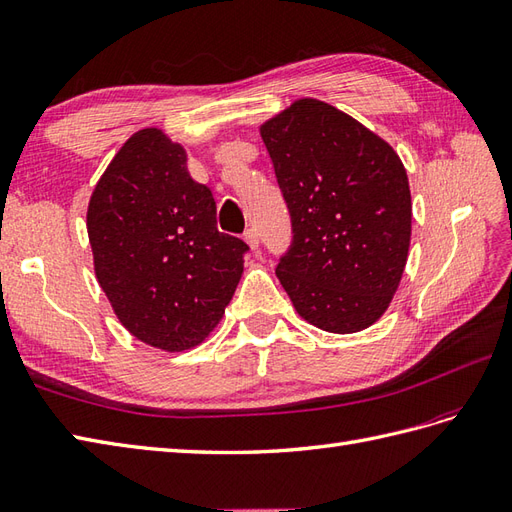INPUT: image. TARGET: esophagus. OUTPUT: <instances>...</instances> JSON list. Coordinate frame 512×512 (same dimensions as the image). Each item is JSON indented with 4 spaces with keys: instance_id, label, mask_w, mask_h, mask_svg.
Returning a JSON list of instances; mask_svg holds the SVG:
<instances>
[{
    "instance_id": "34e87169",
    "label": "esophagus",
    "mask_w": 512,
    "mask_h": 512,
    "mask_svg": "<svg viewBox=\"0 0 512 512\" xmlns=\"http://www.w3.org/2000/svg\"><path fill=\"white\" fill-rule=\"evenodd\" d=\"M244 240H246L248 246H251V251H257V248H259V235H257L255 229H246Z\"/></svg>"
}]
</instances>
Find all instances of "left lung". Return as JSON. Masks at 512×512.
Listing matches in <instances>:
<instances>
[{
	"mask_svg": "<svg viewBox=\"0 0 512 512\" xmlns=\"http://www.w3.org/2000/svg\"><path fill=\"white\" fill-rule=\"evenodd\" d=\"M292 218L277 277L298 316L329 333L368 329L396 294L411 244L398 153L352 116L298 99L261 125Z\"/></svg>",
	"mask_w": 512,
	"mask_h": 512,
	"instance_id": "8db88e82",
	"label": "left lung"
}]
</instances>
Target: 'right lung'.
<instances>
[{
    "label": "right lung",
    "instance_id": "add662e5",
    "mask_svg": "<svg viewBox=\"0 0 512 512\" xmlns=\"http://www.w3.org/2000/svg\"><path fill=\"white\" fill-rule=\"evenodd\" d=\"M162 129L136 131L101 175L86 227L95 274L125 329L168 352L216 329L248 246L216 227L212 190Z\"/></svg>",
    "mask_w": 512,
    "mask_h": 512
}]
</instances>
